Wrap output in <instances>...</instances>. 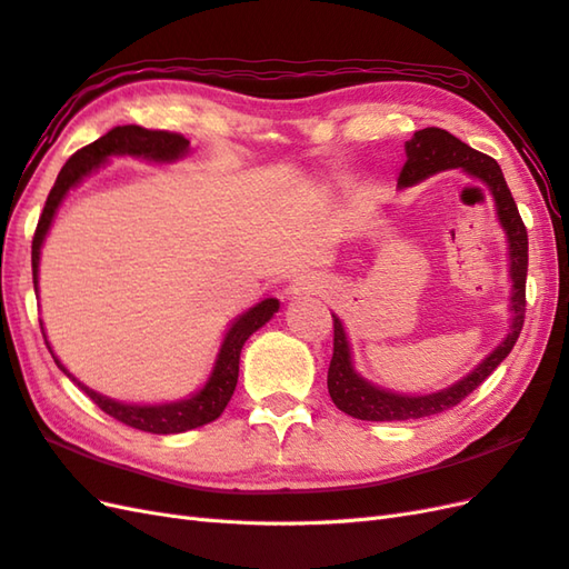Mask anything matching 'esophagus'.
Returning a JSON list of instances; mask_svg holds the SVG:
<instances>
[{
    "mask_svg": "<svg viewBox=\"0 0 569 569\" xmlns=\"http://www.w3.org/2000/svg\"><path fill=\"white\" fill-rule=\"evenodd\" d=\"M319 288H322V286H319V283L312 281V279H296L293 286H290L288 290H290V293H293V296H315V293H319Z\"/></svg>",
    "mask_w": 569,
    "mask_h": 569,
    "instance_id": "34e87169",
    "label": "esophagus"
}]
</instances>
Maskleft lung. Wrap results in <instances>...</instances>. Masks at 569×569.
Here are the masks:
<instances>
[{
  "mask_svg": "<svg viewBox=\"0 0 569 569\" xmlns=\"http://www.w3.org/2000/svg\"><path fill=\"white\" fill-rule=\"evenodd\" d=\"M461 168L473 178L483 180L495 197L498 207V218L507 232L509 240V276H512V327H509L507 339L495 348V351L480 362V366L463 377L455 387L437 391V395L426 397H401L391 391L377 389L370 382L356 375L351 362V348L346 341V331L341 319L333 317V356L329 362L327 387L329 397L337 403V409L353 416L358 420H413L442 413L451 406H457L471 395L476 387L483 385L492 370L512 351L521 327L523 312H527V269H529V236L523 226L519 209L515 203L512 192L505 182V174L498 166V160L471 149L469 143L459 141L455 134L445 132L440 127H426L413 134L411 141H406V163L399 172V187H411L430 174Z\"/></svg>",
  "mask_w": 569,
  "mask_h": 569,
  "instance_id": "1",
  "label": "left lung"
}]
</instances>
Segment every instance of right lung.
<instances>
[{"mask_svg":"<svg viewBox=\"0 0 569 569\" xmlns=\"http://www.w3.org/2000/svg\"><path fill=\"white\" fill-rule=\"evenodd\" d=\"M187 146H189V141L182 134L166 132V129H146L139 124H124V127H112L108 134L96 139L89 146H83V149H79L74 156H71L64 163V168L60 170V174H57L54 187L50 189L48 201H46V209H42V213L38 218V228L33 236V247H31L33 286L38 288V261H40L42 240H46V236H48L57 207H60L64 194L71 187L79 184L93 168H98L103 160H108V156L127 153V156H141V158H151V160H174L187 151ZM273 312H279V300L267 298L259 305H254L250 312H244L240 319H236V325H232L226 333L221 353H218L216 368L209 377V382L203 385V389H199L192 399L174 401V403L132 406V403H120V401H112L108 397H100L93 389L81 385L77 377H71L62 362L54 358V353L52 351L50 353H52L57 366L62 368V372H67V377H71V380H74L86 391V395L91 397V401L98 403L100 411H106L108 416L120 420V423H124L129 428H137L143 432H156V435H174V432H184V430H192L199 426H207L226 411V406L238 385L242 346L259 327H264L269 322ZM42 339H46V333H42Z\"/></svg>","mask_w":569,"mask_h":569,"instance_id":"right-lung-1","label":"right lung"}]
</instances>
